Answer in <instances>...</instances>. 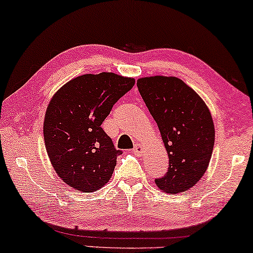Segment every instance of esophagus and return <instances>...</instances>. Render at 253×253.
<instances>
[{"mask_svg":"<svg viewBox=\"0 0 253 253\" xmlns=\"http://www.w3.org/2000/svg\"><path fill=\"white\" fill-rule=\"evenodd\" d=\"M132 152H133V154H135V155H142V153H143V148H142V146L141 145H139V143H136L135 146L133 147V149H132Z\"/></svg>","mask_w":253,"mask_h":253,"instance_id":"esophagus-1","label":"esophagus"}]
</instances>
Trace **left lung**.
<instances>
[{
  "instance_id": "1",
  "label": "left lung",
  "mask_w": 253,
  "mask_h": 253,
  "mask_svg": "<svg viewBox=\"0 0 253 253\" xmlns=\"http://www.w3.org/2000/svg\"><path fill=\"white\" fill-rule=\"evenodd\" d=\"M147 108L158 124L169 168L155 183L167 194L184 193L207 171L215 128L207 105L176 77H146L136 82Z\"/></svg>"
}]
</instances>
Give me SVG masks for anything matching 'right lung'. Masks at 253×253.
Listing matches in <instances>:
<instances>
[{
  "label": "right lung",
  "mask_w": 253,
  "mask_h": 253,
  "mask_svg": "<svg viewBox=\"0 0 253 253\" xmlns=\"http://www.w3.org/2000/svg\"><path fill=\"white\" fill-rule=\"evenodd\" d=\"M135 84L112 72L79 76L51 99L44 119V142L58 176L83 193L104 187L113 174L117 149L101 127L113 105Z\"/></svg>",
  "instance_id": "right-lung-1"
}]
</instances>
